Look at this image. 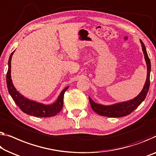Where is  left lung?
Segmentation results:
<instances>
[{
  "label": "left lung",
  "instance_id": "8db88e82",
  "mask_svg": "<svg viewBox=\"0 0 156 156\" xmlns=\"http://www.w3.org/2000/svg\"><path fill=\"white\" fill-rule=\"evenodd\" d=\"M140 41L141 43V47H142L144 55L146 66H147V77H146V83L142 90L139 93L138 96H136L133 99L124 102H120V103L115 104L110 106H104L101 105V104L95 103L94 101H92V99L90 97H89L91 108L94 112L98 113L99 115L111 118H118L126 116L130 114L134 110H135L141 104V102L145 99L148 92V90H149L150 73L151 66V61L148 56L147 52H146V49L144 44V43L141 41Z\"/></svg>",
  "mask_w": 156,
  "mask_h": 156
}]
</instances>
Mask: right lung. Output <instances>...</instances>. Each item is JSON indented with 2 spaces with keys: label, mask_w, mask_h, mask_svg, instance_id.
I'll return each mask as SVG.
<instances>
[{
  "label": "right lung",
  "mask_w": 156,
  "mask_h": 156,
  "mask_svg": "<svg viewBox=\"0 0 156 156\" xmlns=\"http://www.w3.org/2000/svg\"><path fill=\"white\" fill-rule=\"evenodd\" d=\"M14 52L11 53L10 58H9L8 70L6 75V82L8 92L14 101L23 112L28 115L40 118L52 117V116L57 115L58 113L61 111L62 107H63L64 94V92L68 90L69 87H65L60 93L57 101L52 104H50V105H45L43 104L38 103V102L27 99L15 89L11 79V59Z\"/></svg>",
  "instance_id": "obj_1"
}]
</instances>
